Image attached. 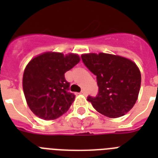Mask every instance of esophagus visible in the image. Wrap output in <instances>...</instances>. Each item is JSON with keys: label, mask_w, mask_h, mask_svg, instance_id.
<instances>
[{"label": "esophagus", "mask_w": 158, "mask_h": 158, "mask_svg": "<svg viewBox=\"0 0 158 158\" xmlns=\"http://www.w3.org/2000/svg\"><path fill=\"white\" fill-rule=\"evenodd\" d=\"M81 93H82V94H83V95H86V91L84 90V89H83V90L81 91Z\"/></svg>", "instance_id": "34e87169"}]
</instances>
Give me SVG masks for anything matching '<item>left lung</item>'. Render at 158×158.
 Masks as SVG:
<instances>
[{
	"label": "left lung",
	"mask_w": 158,
	"mask_h": 158,
	"mask_svg": "<svg viewBox=\"0 0 158 158\" xmlns=\"http://www.w3.org/2000/svg\"><path fill=\"white\" fill-rule=\"evenodd\" d=\"M83 64L97 76L98 93L88 96L95 110L109 118H118L130 111L139 95L141 75L131 60L101 52L81 56Z\"/></svg>",
	"instance_id": "1"
}]
</instances>
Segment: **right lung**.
Wrapping results in <instances>:
<instances>
[{
	"label": "right lung",
	"mask_w": 158,
	"mask_h": 158,
	"mask_svg": "<svg viewBox=\"0 0 158 158\" xmlns=\"http://www.w3.org/2000/svg\"><path fill=\"white\" fill-rule=\"evenodd\" d=\"M79 61L76 54L45 52L27 64L23 87L28 106L36 116L52 120L69 110L75 96L69 92L70 83L65 79V73Z\"/></svg>",
	"instance_id": "right-lung-1"
}]
</instances>
